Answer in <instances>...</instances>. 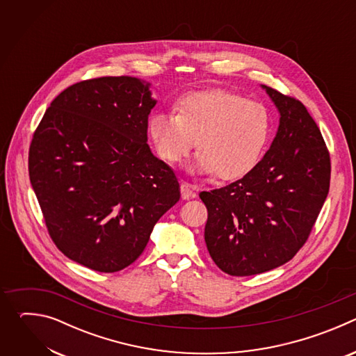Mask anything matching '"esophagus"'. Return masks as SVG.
<instances>
[{"label": "esophagus", "instance_id": "34e87169", "mask_svg": "<svg viewBox=\"0 0 356 356\" xmlns=\"http://www.w3.org/2000/svg\"><path fill=\"white\" fill-rule=\"evenodd\" d=\"M194 188L195 186L187 183V181H181L180 184V190H181V198L183 200H190L191 197H194Z\"/></svg>", "mask_w": 356, "mask_h": 356}]
</instances>
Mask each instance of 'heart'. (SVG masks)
I'll return each mask as SVG.
<instances>
[{"instance_id":"heart-1","label":"heart","mask_w":356,"mask_h":356,"mask_svg":"<svg viewBox=\"0 0 356 356\" xmlns=\"http://www.w3.org/2000/svg\"><path fill=\"white\" fill-rule=\"evenodd\" d=\"M147 129L165 162H181L195 143V170L235 180L259 162L270 134V115L262 103L236 92L195 91L177 101L176 114L152 115Z\"/></svg>"}]
</instances>
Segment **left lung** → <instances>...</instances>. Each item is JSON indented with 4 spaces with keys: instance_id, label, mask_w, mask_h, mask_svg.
<instances>
[{
    "instance_id": "8db88e82",
    "label": "left lung",
    "mask_w": 356,
    "mask_h": 356,
    "mask_svg": "<svg viewBox=\"0 0 356 356\" xmlns=\"http://www.w3.org/2000/svg\"><path fill=\"white\" fill-rule=\"evenodd\" d=\"M264 88L280 113L266 155L242 179L200 193L210 257L231 276L289 262L307 242L330 190V152L316 121L297 98Z\"/></svg>"
}]
</instances>
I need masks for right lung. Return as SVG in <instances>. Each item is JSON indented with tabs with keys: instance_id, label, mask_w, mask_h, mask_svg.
Masks as SVG:
<instances>
[{
	"instance_id": "add662e5",
	"label": "right lung",
	"mask_w": 356,
	"mask_h": 356,
	"mask_svg": "<svg viewBox=\"0 0 356 356\" xmlns=\"http://www.w3.org/2000/svg\"><path fill=\"white\" fill-rule=\"evenodd\" d=\"M149 84L128 76L83 80L46 110L29 146V179L54 243L97 272L143 252L180 198L170 166L152 154Z\"/></svg>"
}]
</instances>
